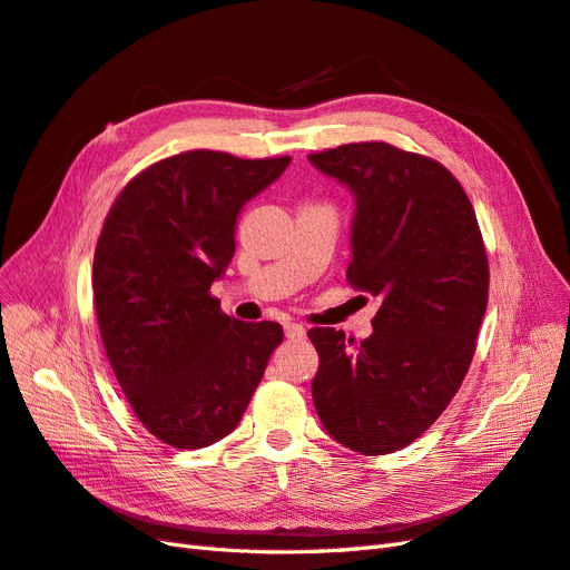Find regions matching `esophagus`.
<instances>
[{"instance_id": "esophagus-1", "label": "esophagus", "mask_w": 570, "mask_h": 570, "mask_svg": "<svg viewBox=\"0 0 570 570\" xmlns=\"http://www.w3.org/2000/svg\"><path fill=\"white\" fill-rule=\"evenodd\" d=\"M284 332H286L288 338H296V341L305 338V327H301V324H296V322H286Z\"/></svg>"}]
</instances>
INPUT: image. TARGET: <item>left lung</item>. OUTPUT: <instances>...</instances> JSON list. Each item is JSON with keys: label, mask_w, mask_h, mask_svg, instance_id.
<instances>
[{"label": "left lung", "mask_w": 570, "mask_h": 570, "mask_svg": "<svg viewBox=\"0 0 570 570\" xmlns=\"http://www.w3.org/2000/svg\"><path fill=\"white\" fill-rule=\"evenodd\" d=\"M355 198L346 279L382 301L363 341L313 327L317 415L338 444L394 453L425 432L473 363L490 296V263L459 178L382 140L313 153Z\"/></svg>", "instance_id": "obj_1"}]
</instances>
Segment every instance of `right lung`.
Returning a JSON list of instances; mask_svg holds the SVG:
<instances>
[{
	"label": "right lung",
	"mask_w": 570,
	"mask_h": 570,
	"mask_svg": "<svg viewBox=\"0 0 570 570\" xmlns=\"http://www.w3.org/2000/svg\"><path fill=\"white\" fill-rule=\"evenodd\" d=\"M291 157L188 150L124 186L97 238L92 298L121 392L159 442L203 449L236 430L284 330L240 322L209 294L240 207Z\"/></svg>",
	"instance_id": "obj_1"
}]
</instances>
